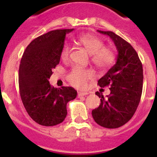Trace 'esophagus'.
<instances>
[{
  "mask_svg": "<svg viewBox=\"0 0 157 157\" xmlns=\"http://www.w3.org/2000/svg\"><path fill=\"white\" fill-rule=\"evenodd\" d=\"M88 94H89L88 92H78V97L79 98V97H82V96L87 95Z\"/></svg>",
  "mask_w": 157,
  "mask_h": 157,
  "instance_id": "esophagus-1",
  "label": "esophagus"
}]
</instances>
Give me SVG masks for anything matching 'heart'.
<instances>
[{
  "label": "heart",
  "instance_id": "1",
  "mask_svg": "<svg viewBox=\"0 0 157 157\" xmlns=\"http://www.w3.org/2000/svg\"><path fill=\"white\" fill-rule=\"evenodd\" d=\"M77 41L90 55L91 62L98 68H108L114 62L116 57L114 50L110 47L104 46V41L99 37L91 34H84L78 37ZM69 53L70 45L65 43L60 52V57L63 60H67L69 57ZM93 77L92 71L74 67L69 74L68 80L75 86L84 88Z\"/></svg>",
  "mask_w": 157,
  "mask_h": 157
}]
</instances>
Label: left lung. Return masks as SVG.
Here are the masks:
<instances>
[{
  "label": "left lung",
  "mask_w": 157,
  "mask_h": 157,
  "mask_svg": "<svg viewBox=\"0 0 157 157\" xmlns=\"http://www.w3.org/2000/svg\"><path fill=\"white\" fill-rule=\"evenodd\" d=\"M98 31L112 38L118 55L116 64L98 80L101 88L109 86L110 94L104 98L96 92L101 98V104L92 111V116L101 127L118 128L133 117L139 105L143 86L142 63L130 43L112 31Z\"/></svg>",
  "instance_id": "8db88e82"
}]
</instances>
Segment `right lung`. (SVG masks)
Segmentation results:
<instances>
[{
	"label": "right lung",
	"mask_w": 157,
	"mask_h": 157,
	"mask_svg": "<svg viewBox=\"0 0 157 157\" xmlns=\"http://www.w3.org/2000/svg\"><path fill=\"white\" fill-rule=\"evenodd\" d=\"M73 30H55L37 37L22 56L19 94L28 115L40 125L52 127L62 123L67 113V104L77 96L73 87L54 88L48 82L52 69L59 63L66 34Z\"/></svg>",
	"instance_id": "1"
}]
</instances>
